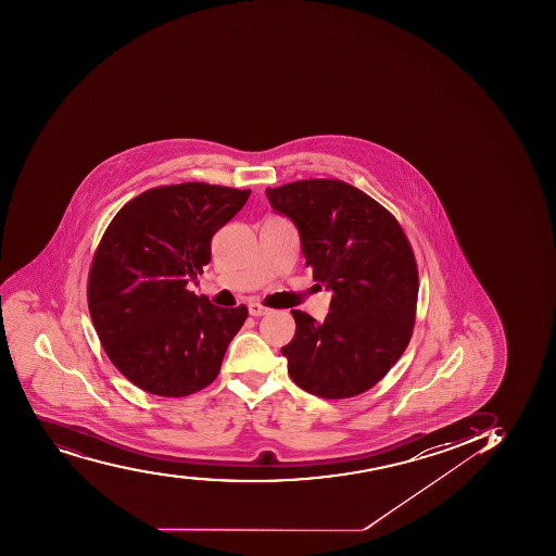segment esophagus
Masks as SVG:
<instances>
[{"label":"esophagus","instance_id":"1","mask_svg":"<svg viewBox=\"0 0 556 556\" xmlns=\"http://www.w3.org/2000/svg\"><path fill=\"white\" fill-rule=\"evenodd\" d=\"M248 312H250L252 317H261V315L268 314L269 308H266V306H263L261 303H255V301H252V303L248 304Z\"/></svg>","mask_w":556,"mask_h":556}]
</instances>
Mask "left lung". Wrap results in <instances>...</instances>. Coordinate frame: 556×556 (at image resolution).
I'll return each instance as SVG.
<instances>
[{"mask_svg":"<svg viewBox=\"0 0 556 556\" xmlns=\"http://www.w3.org/2000/svg\"><path fill=\"white\" fill-rule=\"evenodd\" d=\"M269 204L298 226L314 281L331 290L330 314L315 323L292 309L295 336L282 348L293 382L323 399L374 388L401 358L417 317L418 269L391 212L339 179L266 188Z\"/></svg>","mask_w":556,"mask_h":556,"instance_id":"obj_1","label":"left lung"}]
</instances>
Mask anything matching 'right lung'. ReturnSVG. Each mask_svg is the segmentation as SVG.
Masks as SVG:
<instances>
[{"label": "right lung", "mask_w": 556, "mask_h": 556, "mask_svg": "<svg viewBox=\"0 0 556 556\" xmlns=\"http://www.w3.org/2000/svg\"><path fill=\"white\" fill-rule=\"evenodd\" d=\"M250 190L208 182L150 188L111 220L88 271V312L112 364L152 395L187 396L214 382L248 317L187 285L212 258V237Z\"/></svg>", "instance_id": "add662e5"}]
</instances>
